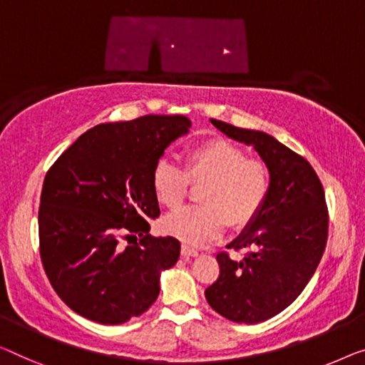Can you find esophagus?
<instances>
[{"label": "esophagus", "mask_w": 365, "mask_h": 365, "mask_svg": "<svg viewBox=\"0 0 365 365\" xmlns=\"http://www.w3.org/2000/svg\"><path fill=\"white\" fill-rule=\"evenodd\" d=\"M182 255H183V257H195V255H198V251H197V249L187 246V244H183Z\"/></svg>", "instance_id": "obj_1"}]
</instances>
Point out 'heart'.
<instances>
[{
    "instance_id": "1",
    "label": "heart",
    "mask_w": 365,
    "mask_h": 365,
    "mask_svg": "<svg viewBox=\"0 0 365 365\" xmlns=\"http://www.w3.org/2000/svg\"><path fill=\"white\" fill-rule=\"evenodd\" d=\"M192 183H206L200 192V206H187L168 215L164 230L180 241L200 246L222 235L227 222L242 230L260 213L270 192V172L259 157L222 138L203 140L185 154V167L170 160L155 162L150 175L155 200L175 210Z\"/></svg>"
}]
</instances>
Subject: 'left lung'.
<instances>
[{
  "label": "left lung",
  "instance_id": "obj_1",
  "mask_svg": "<svg viewBox=\"0 0 365 365\" xmlns=\"http://www.w3.org/2000/svg\"><path fill=\"white\" fill-rule=\"evenodd\" d=\"M211 123L259 152L270 172V192L260 213L227 249L216 255L220 277L205 290L210 307L231 322H265L297 300L323 257L328 206L312 164L260 130Z\"/></svg>",
  "mask_w": 365,
  "mask_h": 365
}]
</instances>
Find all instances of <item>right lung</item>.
<instances>
[{
    "instance_id": "add662e5",
    "label": "right lung",
    "mask_w": 365,
    "mask_h": 365,
    "mask_svg": "<svg viewBox=\"0 0 365 365\" xmlns=\"http://www.w3.org/2000/svg\"><path fill=\"white\" fill-rule=\"evenodd\" d=\"M188 118L148 114L86 130L43 178L39 252L62 302L80 317L121 324L159 297L160 270L175 265L180 242L149 235L160 215L150 175Z\"/></svg>"
}]
</instances>
